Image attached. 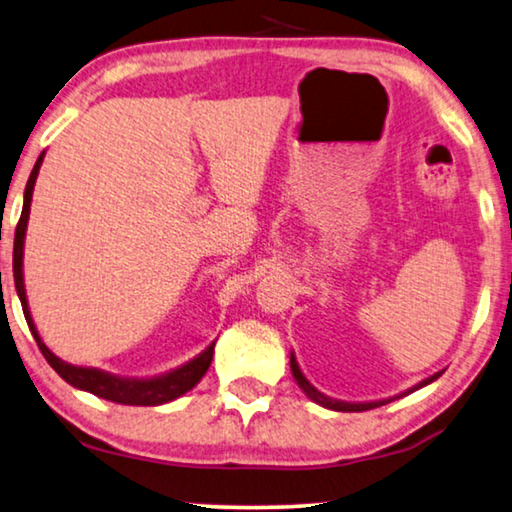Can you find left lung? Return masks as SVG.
Instances as JSON below:
<instances>
[{
    "instance_id": "obj_1",
    "label": "left lung",
    "mask_w": 512,
    "mask_h": 512,
    "mask_svg": "<svg viewBox=\"0 0 512 512\" xmlns=\"http://www.w3.org/2000/svg\"><path fill=\"white\" fill-rule=\"evenodd\" d=\"M289 368H292V377L296 379V384H299L301 391H303L305 395H308V398H310L312 402L319 404V407L331 409V411H368V409H375V407H381V404H388L391 400L404 398V395L414 393V391H418V388H423V386H427V384H432L434 379H439L441 375H444V370H441V372H434L432 377H427V379H423V381H418L416 386H411V388H407V391H402L400 395H393V398H386V400H372V402H347V400H335V398H329V395H324L322 391H317V388L312 386L310 381H308V377H305L303 372H301V368H299V361H296L294 352L289 354Z\"/></svg>"
}]
</instances>
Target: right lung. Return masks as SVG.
I'll list each match as a JSON object with an SVG mask.
<instances>
[{"label": "right lung", "instance_id": "add662e5", "mask_svg": "<svg viewBox=\"0 0 512 512\" xmlns=\"http://www.w3.org/2000/svg\"><path fill=\"white\" fill-rule=\"evenodd\" d=\"M45 158V151L38 156L32 174H29L27 188H25V200H22V213L20 223L15 227V241H13V278H15V292H18V299L22 303V312H25L27 326L32 331L34 340L45 361L52 365V370L57 375L68 381L73 388H80V391L94 393L98 398L117 402V404H131V407H158V404L172 402L181 398L183 393H188L190 388L200 384V379L207 375L211 358H213V347L216 342H211L207 349H202L195 358H190L179 368L167 370L163 375L154 377H121L112 375V372L98 370V368H82V365H71L61 361L57 354H52L45 342L38 335V329L32 319V312H29L27 303V292H25V271H22V257H25V234H27V223H29V209H32V195L36 186L38 170H41Z\"/></svg>", "mask_w": 512, "mask_h": 512}]
</instances>
